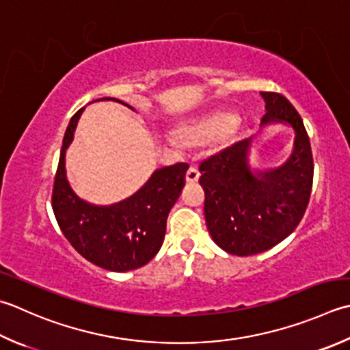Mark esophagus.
<instances>
[{"instance_id":"obj_1","label":"esophagus","mask_w":350,"mask_h":350,"mask_svg":"<svg viewBox=\"0 0 350 350\" xmlns=\"http://www.w3.org/2000/svg\"><path fill=\"white\" fill-rule=\"evenodd\" d=\"M198 177H200V173H198V170L196 167H191L187 171V182L188 183H196L198 180Z\"/></svg>"}]
</instances>
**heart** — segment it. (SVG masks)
<instances>
[{
	"mask_svg": "<svg viewBox=\"0 0 350 350\" xmlns=\"http://www.w3.org/2000/svg\"><path fill=\"white\" fill-rule=\"evenodd\" d=\"M237 115L230 112H217L196 124L182 129V136L191 142H211L228 135L237 126Z\"/></svg>",
	"mask_w": 350,
	"mask_h": 350,
	"instance_id": "heart-1",
	"label": "heart"
}]
</instances>
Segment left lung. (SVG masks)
Listing matches in <instances>:
<instances>
[{"label":"left lung","instance_id":"1","mask_svg":"<svg viewBox=\"0 0 350 350\" xmlns=\"http://www.w3.org/2000/svg\"><path fill=\"white\" fill-rule=\"evenodd\" d=\"M261 127L290 126L294 132L288 159L275 168H253V138L239 141L200 165L204 218L214 243L237 256L256 255L291 235L302 220L312 187V153L296 109L284 95L261 92Z\"/></svg>","mask_w":350,"mask_h":350}]
</instances>
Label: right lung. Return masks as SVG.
<instances>
[{
  "label": "right lung",
  "mask_w": 350,
  "mask_h": 350,
  "mask_svg": "<svg viewBox=\"0 0 350 350\" xmlns=\"http://www.w3.org/2000/svg\"><path fill=\"white\" fill-rule=\"evenodd\" d=\"M118 101V98H100ZM97 101V100H95ZM85 107L66 127L53 188V211L65 238L89 262L109 271H130L152 261L165 237L167 218L185 187L183 162L156 170L133 196L118 203H89L74 193L66 179L65 154Z\"/></svg>",
  "instance_id": "right-lung-1"
}]
</instances>
